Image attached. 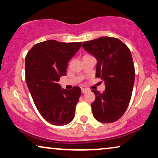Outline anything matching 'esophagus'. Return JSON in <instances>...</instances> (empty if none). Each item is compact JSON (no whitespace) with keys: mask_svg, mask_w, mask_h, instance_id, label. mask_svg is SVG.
Returning a JSON list of instances; mask_svg holds the SVG:
<instances>
[{"mask_svg":"<svg viewBox=\"0 0 158 158\" xmlns=\"http://www.w3.org/2000/svg\"><path fill=\"white\" fill-rule=\"evenodd\" d=\"M89 89H86V88H82V89H81V92H82L83 94L87 93V92H89Z\"/></svg>","mask_w":158,"mask_h":158,"instance_id":"34e87169","label":"esophagus"}]
</instances>
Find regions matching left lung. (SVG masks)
<instances>
[{
    "label": "left lung",
    "mask_w": 158,
    "mask_h": 158,
    "mask_svg": "<svg viewBox=\"0 0 158 158\" xmlns=\"http://www.w3.org/2000/svg\"><path fill=\"white\" fill-rule=\"evenodd\" d=\"M82 47L97 59L96 77L104 81L106 89L92 90L95 100L92 114L101 123H113L124 114L131 98L135 70L131 51L120 40L101 37L83 43Z\"/></svg>",
    "instance_id": "1"
}]
</instances>
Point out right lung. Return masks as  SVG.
Returning <instances> with one entry per match:
<instances>
[{
  "mask_svg": "<svg viewBox=\"0 0 158 158\" xmlns=\"http://www.w3.org/2000/svg\"><path fill=\"white\" fill-rule=\"evenodd\" d=\"M81 46V42L50 40L34 45L25 58L27 87L40 113L51 124L66 125L74 118L81 89H62L58 81L66 75L68 63Z\"/></svg>",
  "mask_w": 158,
  "mask_h": 158,
  "instance_id": "add662e5",
  "label": "right lung"
}]
</instances>
